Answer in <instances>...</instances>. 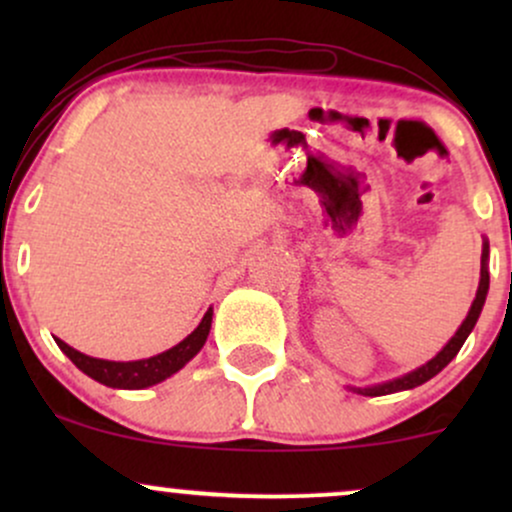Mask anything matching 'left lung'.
<instances>
[{
  "instance_id": "obj_1",
  "label": "left lung",
  "mask_w": 512,
  "mask_h": 512,
  "mask_svg": "<svg viewBox=\"0 0 512 512\" xmlns=\"http://www.w3.org/2000/svg\"><path fill=\"white\" fill-rule=\"evenodd\" d=\"M486 293H489V240L484 238V245H481V276H479L477 296H474L472 308H469V313L462 320V325L457 327V332L452 334L450 342L445 344L443 349H440L438 354L431 358V361H426L424 366L409 370V373L399 375V378H392V380H387V383H380V385L349 387V390H354L356 395L380 397V395H392V392L414 390V387L428 383V380H431L433 375H438L440 370L448 366L452 358L457 356V351L462 349V344L467 342L469 332H472L474 325H477V320H479V315H481V308H484V303H486Z\"/></svg>"
}]
</instances>
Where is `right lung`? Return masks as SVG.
Segmentation results:
<instances>
[{"instance_id": "right-lung-1", "label": "right lung", "mask_w": 512, "mask_h": 512, "mask_svg": "<svg viewBox=\"0 0 512 512\" xmlns=\"http://www.w3.org/2000/svg\"><path fill=\"white\" fill-rule=\"evenodd\" d=\"M211 315H214V310L209 308L207 313H204L202 322L197 325V330L187 334V337L182 339L180 344H175L173 349L151 358H139V361H105V358L81 354V351L64 344L62 339H55V342L64 354L69 356V361H72L81 373H86L88 378L98 380L101 385L117 387V390H144V387L163 383L170 375L178 373L180 368H185V363H190L192 358L202 351L211 330Z\"/></svg>"}]
</instances>
